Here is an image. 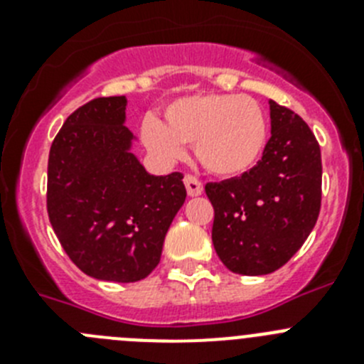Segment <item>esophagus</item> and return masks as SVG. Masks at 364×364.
I'll return each instance as SVG.
<instances>
[{
  "mask_svg": "<svg viewBox=\"0 0 364 364\" xmlns=\"http://www.w3.org/2000/svg\"><path fill=\"white\" fill-rule=\"evenodd\" d=\"M184 184L186 189H188L189 197H198V195H202V191H204V186H202L200 180L195 178L193 175H186Z\"/></svg>",
  "mask_w": 364,
  "mask_h": 364,
  "instance_id": "1",
  "label": "esophagus"
}]
</instances>
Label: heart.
Listing matches in <instances>:
<instances>
[{"label": "heart", "mask_w": 364, "mask_h": 364, "mask_svg": "<svg viewBox=\"0 0 364 364\" xmlns=\"http://www.w3.org/2000/svg\"><path fill=\"white\" fill-rule=\"evenodd\" d=\"M146 149L164 164L184 156L193 144L198 162L218 176L250 171L264 153L268 120L257 100L244 95H195L164 109V120L146 118L140 129Z\"/></svg>", "instance_id": "1"}]
</instances>
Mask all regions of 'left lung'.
I'll use <instances>...</instances> for the list:
<instances>
[{
  "label": "left lung",
  "mask_w": 364,
  "mask_h": 364,
  "mask_svg": "<svg viewBox=\"0 0 364 364\" xmlns=\"http://www.w3.org/2000/svg\"><path fill=\"white\" fill-rule=\"evenodd\" d=\"M272 136L250 171L205 184L211 239L230 272L268 275L284 266L314 230L321 210V149L299 114L269 100Z\"/></svg>",
  "instance_id": "1"
}]
</instances>
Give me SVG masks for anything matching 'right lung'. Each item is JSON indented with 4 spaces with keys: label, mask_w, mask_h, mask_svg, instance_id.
Here are the masks:
<instances>
[{
    "label": "right lung",
    "mask_w": 364,
    "mask_h": 364,
    "mask_svg": "<svg viewBox=\"0 0 364 364\" xmlns=\"http://www.w3.org/2000/svg\"><path fill=\"white\" fill-rule=\"evenodd\" d=\"M125 96L96 98L65 120L49 153L47 211L58 240L85 275L142 281L186 200L182 173L154 176L133 153Z\"/></svg>",
    "instance_id": "right-lung-1"
}]
</instances>
